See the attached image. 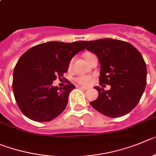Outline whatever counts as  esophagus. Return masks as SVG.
Wrapping results in <instances>:
<instances>
[{"instance_id": "obj_1", "label": "esophagus", "mask_w": 156, "mask_h": 156, "mask_svg": "<svg viewBox=\"0 0 156 156\" xmlns=\"http://www.w3.org/2000/svg\"><path fill=\"white\" fill-rule=\"evenodd\" d=\"M80 88H82V89H84V90H88V87H85V86H81Z\"/></svg>"}]
</instances>
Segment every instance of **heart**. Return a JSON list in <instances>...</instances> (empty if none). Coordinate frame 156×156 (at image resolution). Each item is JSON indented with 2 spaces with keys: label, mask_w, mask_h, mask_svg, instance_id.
I'll return each mask as SVG.
<instances>
[{
  "label": "heart",
  "mask_w": 156,
  "mask_h": 156,
  "mask_svg": "<svg viewBox=\"0 0 156 156\" xmlns=\"http://www.w3.org/2000/svg\"><path fill=\"white\" fill-rule=\"evenodd\" d=\"M92 54L91 53H86V54H84V57L86 60L88 57L90 55H92ZM71 65V62L70 63V66ZM75 81L78 82V83L81 84V85H88L92 81V78L90 76H88V75H80V76L77 77L75 78Z\"/></svg>",
  "instance_id": "obj_1"
}]
</instances>
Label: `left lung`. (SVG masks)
Here are the masks:
<instances>
[{
  "label": "left lung",
  "mask_w": 156,
  "mask_h": 156,
  "mask_svg": "<svg viewBox=\"0 0 156 156\" xmlns=\"http://www.w3.org/2000/svg\"><path fill=\"white\" fill-rule=\"evenodd\" d=\"M85 48L97 56L100 63L99 84L95 86L99 96L91 102L95 109L108 117L130 113L138 103L146 86L147 68L142 55L127 42L113 39L81 41Z\"/></svg>",
  "instance_id": "1"
}]
</instances>
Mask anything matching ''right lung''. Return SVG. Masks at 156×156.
<instances>
[{
  "label": "right lung",
  "mask_w": 156,
  "mask_h": 156,
  "mask_svg": "<svg viewBox=\"0 0 156 156\" xmlns=\"http://www.w3.org/2000/svg\"><path fill=\"white\" fill-rule=\"evenodd\" d=\"M85 50L80 42L52 41L32 47L17 62L13 72L14 95L24 115L37 122H48L61 114L75 86H53L57 77H62L71 59Z\"/></svg>",
  "instance_id": "1"
}]
</instances>
